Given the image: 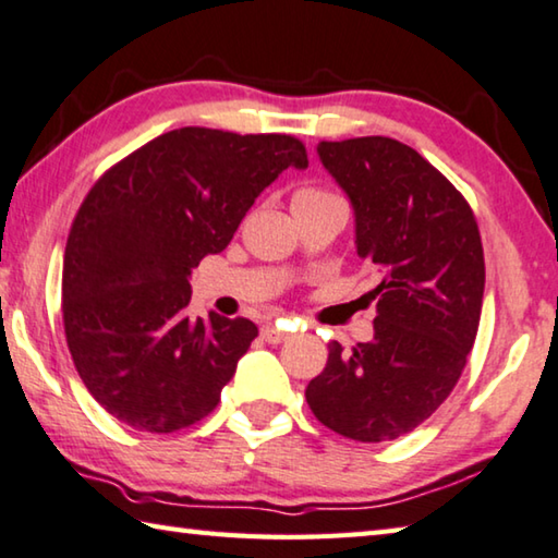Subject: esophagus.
Masks as SVG:
<instances>
[{
	"label": "esophagus",
	"instance_id": "obj_1",
	"mask_svg": "<svg viewBox=\"0 0 558 558\" xmlns=\"http://www.w3.org/2000/svg\"><path fill=\"white\" fill-rule=\"evenodd\" d=\"M262 337H264V341H269V344H281V341L289 339V331L274 327V324H264Z\"/></svg>",
	"mask_w": 558,
	"mask_h": 558
}]
</instances>
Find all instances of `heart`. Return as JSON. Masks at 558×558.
Instances as JSON below:
<instances>
[{
	"label": "heart",
	"mask_w": 558,
	"mask_h": 558,
	"mask_svg": "<svg viewBox=\"0 0 558 558\" xmlns=\"http://www.w3.org/2000/svg\"><path fill=\"white\" fill-rule=\"evenodd\" d=\"M322 196H329V192L314 190V186H304V190H299V192L294 194V199H291V204H302V202H316V199H322Z\"/></svg>",
	"instance_id": "1"
}]
</instances>
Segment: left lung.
Returning a JSON list of instances; mask_svg holds the SVG:
<instances>
[{"instance_id": "left-lung-1", "label": "left lung", "mask_w": 558, "mask_h": 558, "mask_svg": "<svg viewBox=\"0 0 558 558\" xmlns=\"http://www.w3.org/2000/svg\"><path fill=\"white\" fill-rule=\"evenodd\" d=\"M324 169L354 207L356 254L381 274L374 339L306 387L324 426L391 441L426 422L457 387L484 302V250L469 202L416 149L389 136L319 142Z\"/></svg>"}]
</instances>
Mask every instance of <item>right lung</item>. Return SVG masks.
Masks as SVG:
<instances>
[{
	"instance_id": "add662e5",
	"label": "right lung",
	"mask_w": 558,
	"mask_h": 558,
	"mask_svg": "<svg viewBox=\"0 0 558 558\" xmlns=\"http://www.w3.org/2000/svg\"><path fill=\"white\" fill-rule=\"evenodd\" d=\"M289 167H308L289 134L182 126L84 196L64 250V333L84 387L119 422L171 434L217 409L259 329L214 312L192 322L190 274Z\"/></svg>"
}]
</instances>
